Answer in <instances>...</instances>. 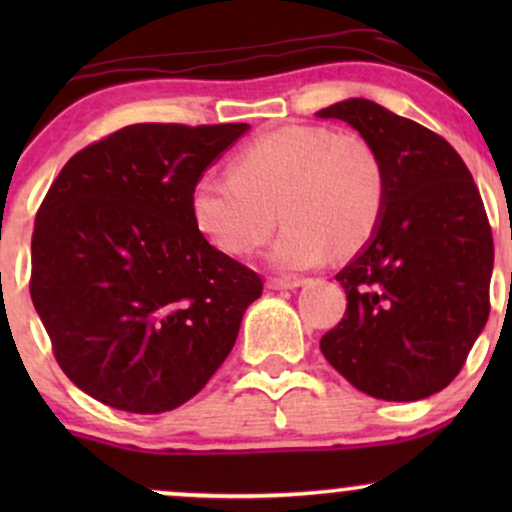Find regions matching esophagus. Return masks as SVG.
<instances>
[{
	"label": "esophagus",
	"mask_w": 512,
	"mask_h": 512,
	"mask_svg": "<svg viewBox=\"0 0 512 512\" xmlns=\"http://www.w3.org/2000/svg\"><path fill=\"white\" fill-rule=\"evenodd\" d=\"M303 286V279H279V276H269L267 289L272 291H284V289H298Z\"/></svg>",
	"instance_id": "1"
}]
</instances>
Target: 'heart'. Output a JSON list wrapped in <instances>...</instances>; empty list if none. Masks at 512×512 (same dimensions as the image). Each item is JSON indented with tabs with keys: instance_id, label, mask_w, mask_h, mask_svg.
<instances>
[{
	"instance_id": "heart-1",
	"label": "heart",
	"mask_w": 512,
	"mask_h": 512,
	"mask_svg": "<svg viewBox=\"0 0 512 512\" xmlns=\"http://www.w3.org/2000/svg\"><path fill=\"white\" fill-rule=\"evenodd\" d=\"M385 199V163L368 139L289 125L240 149L231 173L199 175L190 190V214L207 243L243 257L269 238L279 204L286 228L272 264L301 272L327 260L332 248L346 255L368 243Z\"/></svg>"
}]
</instances>
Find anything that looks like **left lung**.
Returning a JSON list of instances; mask_svg holds the SVG:
<instances>
[{
  "mask_svg": "<svg viewBox=\"0 0 512 512\" xmlns=\"http://www.w3.org/2000/svg\"><path fill=\"white\" fill-rule=\"evenodd\" d=\"M317 115L358 129L387 173L383 219L337 274L346 310L322 354L375 399L436 395L489 320L493 236L479 187L440 134L383 105L349 98Z\"/></svg>",
  "mask_w": 512,
  "mask_h": 512,
  "instance_id": "8db88e82",
  "label": "left lung"
}]
</instances>
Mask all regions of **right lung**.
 <instances>
[{"mask_svg":"<svg viewBox=\"0 0 512 512\" xmlns=\"http://www.w3.org/2000/svg\"><path fill=\"white\" fill-rule=\"evenodd\" d=\"M245 129L122 127L69 158L50 185L28 286L64 375L98 402L170 411L231 354L262 279L204 240L190 190Z\"/></svg>","mask_w":512,"mask_h":512,"instance_id":"1","label":"right lung"}]
</instances>
